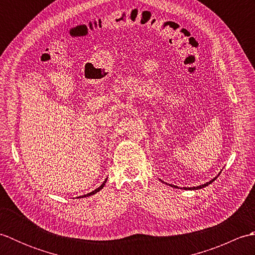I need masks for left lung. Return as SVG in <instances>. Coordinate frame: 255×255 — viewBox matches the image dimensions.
Here are the masks:
<instances>
[{
	"label": "left lung",
	"instance_id": "1",
	"mask_svg": "<svg viewBox=\"0 0 255 255\" xmlns=\"http://www.w3.org/2000/svg\"><path fill=\"white\" fill-rule=\"evenodd\" d=\"M218 175H219V174H218ZM218 175H217V176H218ZM217 176L214 177L213 180H211V181H209V182H207V183L203 184V185H199V186H194V187H183V188H184V189H191V191H195V189H200V188H203V187L208 186L209 184L213 183V182L216 180V178H217ZM163 183H164V182H163ZM165 184H166V185H170L171 187H175V188H176V186H175V185H172V184H167V183H165Z\"/></svg>",
	"mask_w": 255,
	"mask_h": 255
}]
</instances>
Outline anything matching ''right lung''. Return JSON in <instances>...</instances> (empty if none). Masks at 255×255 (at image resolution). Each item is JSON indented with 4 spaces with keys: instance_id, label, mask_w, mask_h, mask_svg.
<instances>
[{
    "instance_id": "right-lung-1",
    "label": "right lung",
    "mask_w": 255,
    "mask_h": 255,
    "mask_svg": "<svg viewBox=\"0 0 255 255\" xmlns=\"http://www.w3.org/2000/svg\"><path fill=\"white\" fill-rule=\"evenodd\" d=\"M106 181H107V178H106V180L104 181V182H103V184H102V185L99 187V188H96V189H94V191L93 192H91V193H89V194H86V195H82V196H79L80 198H83V197H89V196H91V195H94V194H96L97 192H100L101 191V189L103 188V187H104V185H105V183H106ZM78 197V198H79Z\"/></svg>"
}]
</instances>
